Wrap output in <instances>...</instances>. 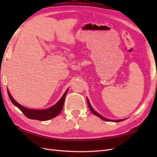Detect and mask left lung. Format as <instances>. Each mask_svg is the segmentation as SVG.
<instances>
[{
    "label": "left lung",
    "instance_id": "1",
    "mask_svg": "<svg viewBox=\"0 0 157 157\" xmlns=\"http://www.w3.org/2000/svg\"><path fill=\"white\" fill-rule=\"evenodd\" d=\"M87 102H88V107H89V109H90V111H92V113H93V114H94L95 115H96V116H98V117H100V118H101L102 119H103V120H105V121H115V122H120V121H122L123 120H109V119H106V118H105V117H102L101 115L100 114H98V113L96 112V111H94V109H93V108L92 107V106L90 105V102H89V101H88V99L87 98Z\"/></svg>",
    "mask_w": 157,
    "mask_h": 157
}]
</instances>
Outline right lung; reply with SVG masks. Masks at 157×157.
<instances>
[{"instance_id":"add662e5","label":"right lung","mask_w":157,"mask_h":157,"mask_svg":"<svg viewBox=\"0 0 157 157\" xmlns=\"http://www.w3.org/2000/svg\"><path fill=\"white\" fill-rule=\"evenodd\" d=\"M67 91L68 89L67 90L65 94L63 95L61 98L60 99L54 106H52L48 109L43 110H34L25 108L24 106H23L22 105L19 104L18 102H17L15 100L13 99L9 90H7V92L9 97L10 100H11V101L13 102V104L21 110V111L25 115V116L27 117L28 118L31 119L39 120V121H47V120L55 117L56 116H57L59 113L61 112L63 110V105H64L65 96L67 94Z\"/></svg>"}]
</instances>
